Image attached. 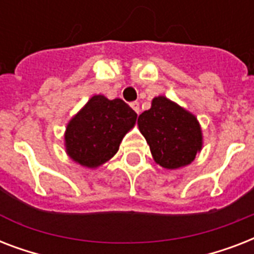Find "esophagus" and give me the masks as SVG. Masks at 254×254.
<instances>
[{
	"mask_svg": "<svg viewBox=\"0 0 254 254\" xmlns=\"http://www.w3.org/2000/svg\"><path fill=\"white\" fill-rule=\"evenodd\" d=\"M130 107L133 108V111L137 113V115H139V112H141V109H139V103L138 101H133V103L130 104Z\"/></svg>",
	"mask_w": 254,
	"mask_h": 254,
	"instance_id": "esophagus-1",
	"label": "esophagus"
}]
</instances>
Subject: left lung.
<instances>
[{
    "label": "left lung",
    "instance_id": "8db88e82",
    "mask_svg": "<svg viewBox=\"0 0 254 254\" xmlns=\"http://www.w3.org/2000/svg\"><path fill=\"white\" fill-rule=\"evenodd\" d=\"M138 127L155 162L166 169L189 165L201 149V130L195 116L165 96L155 97L150 109L138 116Z\"/></svg>",
    "mask_w": 254,
    "mask_h": 254
}]
</instances>
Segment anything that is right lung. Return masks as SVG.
Segmentation results:
<instances>
[{
	"instance_id": "1",
	"label": "right lung",
	"mask_w": 254,
	"mask_h": 254,
	"mask_svg": "<svg viewBox=\"0 0 254 254\" xmlns=\"http://www.w3.org/2000/svg\"><path fill=\"white\" fill-rule=\"evenodd\" d=\"M135 120L137 113L121 99L93 96L69 121L65 131L67 153L83 166H100L117 153Z\"/></svg>"
}]
</instances>
